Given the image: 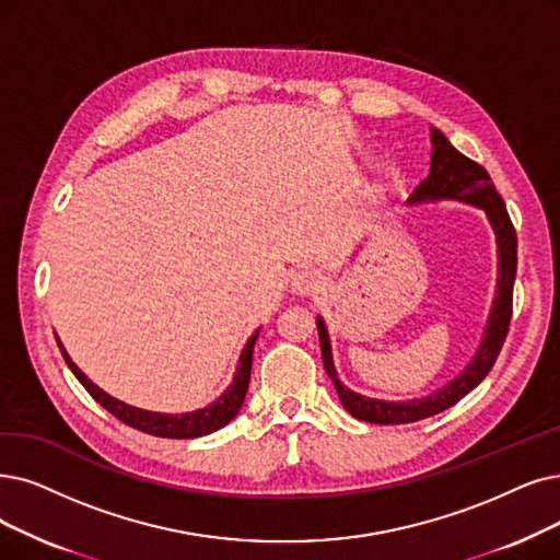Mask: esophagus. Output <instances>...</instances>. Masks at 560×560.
Wrapping results in <instances>:
<instances>
[{
    "label": "esophagus",
    "instance_id": "esophagus-1",
    "mask_svg": "<svg viewBox=\"0 0 560 560\" xmlns=\"http://www.w3.org/2000/svg\"><path fill=\"white\" fill-rule=\"evenodd\" d=\"M322 287H324L322 276L317 271H310V268H305V271H299L292 278V292L296 296H312V294H317Z\"/></svg>",
    "mask_w": 560,
    "mask_h": 560
}]
</instances>
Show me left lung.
<instances>
[{"label":"left lung","mask_w":560,"mask_h":560,"mask_svg":"<svg viewBox=\"0 0 560 560\" xmlns=\"http://www.w3.org/2000/svg\"><path fill=\"white\" fill-rule=\"evenodd\" d=\"M432 165L428 178H422L418 188L413 190L409 205L418 202H434V199H457V202H466L480 207L491 228L497 234L499 245V280H497V296L494 307L489 312V322L482 335L480 349L476 351L474 361L459 372L451 384H445L436 393L420 397V399H407V401H386L358 395L349 390L335 372L332 353H330V338L322 317H317L319 328V342H322V361L326 368V374L338 390V397L342 407L358 420L365 422H378V424H401V422H416L422 418L436 416L466 395L471 393L482 378L494 368L497 358L501 353V347L505 342V335L512 319V287L514 276H517V234H514L512 220L508 215L505 202L497 192L494 184L482 165L476 161L466 159L459 153L441 130L432 128Z\"/></svg>","instance_id":"left-lung-1"}]
</instances>
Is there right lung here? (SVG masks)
I'll return each mask as SVG.
<instances>
[{"instance_id":"obj_1","label":"right lung","mask_w":560,"mask_h":560,"mask_svg":"<svg viewBox=\"0 0 560 560\" xmlns=\"http://www.w3.org/2000/svg\"><path fill=\"white\" fill-rule=\"evenodd\" d=\"M257 335H259V330L248 340V345L243 347L232 386L225 393H222L215 401H211L209 407L190 411V413H182V416L144 411V409H138V407H128V405H124V401L109 397L96 384L89 382V378L82 374V370L71 361V355L63 351L59 340H57V345L61 349L66 365L71 368V372L78 376V382L86 388V393L92 395L103 409H107L112 416L119 418L124 424H128V428H136L140 432H147V434H153V436H163V439H195V436H205V434H211L220 428H225V424L238 413L243 399H245V393H248V384H250L253 349H255Z\"/></svg>"}]
</instances>
